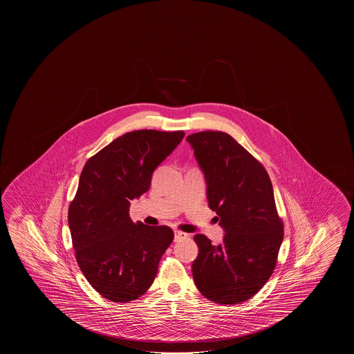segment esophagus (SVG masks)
Instances as JSON below:
<instances>
[{"mask_svg": "<svg viewBox=\"0 0 354 354\" xmlns=\"http://www.w3.org/2000/svg\"><path fill=\"white\" fill-rule=\"evenodd\" d=\"M175 241H179V239H183V238L187 237V234L185 232H181V231H178V230H175L174 231Z\"/></svg>", "mask_w": 354, "mask_h": 354, "instance_id": "esophagus-1", "label": "esophagus"}]
</instances>
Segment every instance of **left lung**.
Masks as SVG:
<instances>
[{"label": "left lung", "mask_w": 354, "mask_h": 354, "mask_svg": "<svg viewBox=\"0 0 354 354\" xmlns=\"http://www.w3.org/2000/svg\"><path fill=\"white\" fill-rule=\"evenodd\" d=\"M186 140L205 175L209 207L226 232L218 245L203 234L194 237L198 245L194 281L211 301H247L272 277L284 238L272 181L261 162L230 134L205 131Z\"/></svg>", "instance_id": "left-lung-1"}]
</instances>
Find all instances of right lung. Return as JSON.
<instances>
[{"mask_svg": "<svg viewBox=\"0 0 354 354\" xmlns=\"http://www.w3.org/2000/svg\"><path fill=\"white\" fill-rule=\"evenodd\" d=\"M184 136L183 131L128 132L82 169L68 214L73 247L87 281L111 301H132L143 295L174 239L170 227L134 223L129 206L131 200L149 190L153 171Z\"/></svg>", "mask_w": 354, "mask_h": 354, "instance_id": "obj_1", "label": "right lung"}]
</instances>
